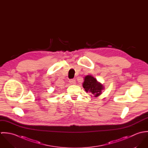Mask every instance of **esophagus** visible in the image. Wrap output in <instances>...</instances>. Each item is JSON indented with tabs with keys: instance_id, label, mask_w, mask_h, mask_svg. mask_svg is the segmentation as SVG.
<instances>
[{
	"instance_id": "34e87169",
	"label": "esophagus",
	"mask_w": 148,
	"mask_h": 148,
	"mask_svg": "<svg viewBox=\"0 0 148 148\" xmlns=\"http://www.w3.org/2000/svg\"><path fill=\"white\" fill-rule=\"evenodd\" d=\"M69 82L70 84H75V83H76V80H75V79H71V80H69Z\"/></svg>"
}]
</instances>
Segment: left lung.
Returning a JSON list of instances; mask_svg holds the SVG:
<instances>
[{"instance_id": "obj_1", "label": "left lung", "mask_w": 148, "mask_h": 148, "mask_svg": "<svg viewBox=\"0 0 148 148\" xmlns=\"http://www.w3.org/2000/svg\"><path fill=\"white\" fill-rule=\"evenodd\" d=\"M83 86L86 92L92 94L94 97L100 96L104 88L103 85L97 81L96 79L91 75H87L84 77Z\"/></svg>"}]
</instances>
